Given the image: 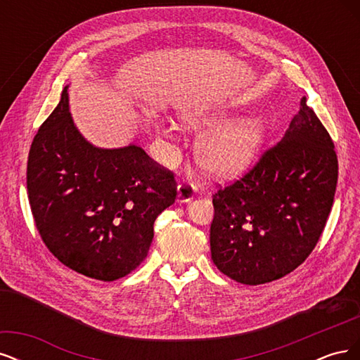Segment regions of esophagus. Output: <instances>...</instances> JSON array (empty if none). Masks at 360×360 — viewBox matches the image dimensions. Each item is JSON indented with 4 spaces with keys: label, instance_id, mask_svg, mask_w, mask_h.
I'll return each instance as SVG.
<instances>
[{
    "label": "esophagus",
    "instance_id": "1",
    "mask_svg": "<svg viewBox=\"0 0 360 360\" xmlns=\"http://www.w3.org/2000/svg\"><path fill=\"white\" fill-rule=\"evenodd\" d=\"M195 192H197V188L193 186L192 183H180L177 186V201L179 202H189L195 198Z\"/></svg>",
    "mask_w": 360,
    "mask_h": 360
}]
</instances>
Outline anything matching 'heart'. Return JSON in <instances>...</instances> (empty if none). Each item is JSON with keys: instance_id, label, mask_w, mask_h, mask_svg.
<instances>
[{"instance_id": "b5f03b06", "label": "heart", "mask_w": 360, "mask_h": 360, "mask_svg": "<svg viewBox=\"0 0 360 360\" xmlns=\"http://www.w3.org/2000/svg\"><path fill=\"white\" fill-rule=\"evenodd\" d=\"M230 114L225 110L191 111L181 115L184 127L205 132L197 144V159L216 177H233L254 162L264 144L267 126L258 117H243L219 127ZM160 132L172 138V124H159Z\"/></svg>"}]
</instances>
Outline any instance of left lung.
<instances>
[{
  "instance_id": "left-lung-1",
  "label": "left lung",
  "mask_w": 360,
  "mask_h": 360,
  "mask_svg": "<svg viewBox=\"0 0 360 360\" xmlns=\"http://www.w3.org/2000/svg\"><path fill=\"white\" fill-rule=\"evenodd\" d=\"M336 181L333 141L303 97L284 138L246 176L213 195L216 267L246 285L288 275L317 245Z\"/></svg>"
}]
</instances>
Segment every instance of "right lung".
<instances>
[{"instance_id":"right-lung-1","label":"right lung","mask_w":360,"mask_h":360,"mask_svg":"<svg viewBox=\"0 0 360 360\" xmlns=\"http://www.w3.org/2000/svg\"><path fill=\"white\" fill-rule=\"evenodd\" d=\"M68 90L30 148L32 217L64 266L115 281L147 257L156 217L176 201V180L135 144L101 148L89 143L73 123Z\"/></svg>"}]
</instances>
